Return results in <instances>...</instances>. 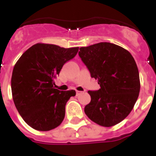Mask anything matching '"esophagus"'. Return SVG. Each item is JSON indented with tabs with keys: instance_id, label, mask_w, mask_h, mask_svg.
Returning <instances> with one entry per match:
<instances>
[{
	"instance_id": "1",
	"label": "esophagus",
	"mask_w": 156,
	"mask_h": 156,
	"mask_svg": "<svg viewBox=\"0 0 156 156\" xmlns=\"http://www.w3.org/2000/svg\"><path fill=\"white\" fill-rule=\"evenodd\" d=\"M82 93H83V91H80V90H76V95H79Z\"/></svg>"
}]
</instances>
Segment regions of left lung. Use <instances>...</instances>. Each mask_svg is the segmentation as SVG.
<instances>
[{
	"label": "left lung",
	"mask_w": 156,
	"mask_h": 156,
	"mask_svg": "<svg viewBox=\"0 0 156 156\" xmlns=\"http://www.w3.org/2000/svg\"><path fill=\"white\" fill-rule=\"evenodd\" d=\"M79 56L101 88L89 90L84 108L88 118L100 126L116 125L132 111L140 92L138 69L127 50L108 42L80 48Z\"/></svg>",
	"instance_id": "obj_1"
}]
</instances>
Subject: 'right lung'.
I'll return each instance as SVG.
<instances>
[{"mask_svg":"<svg viewBox=\"0 0 156 156\" xmlns=\"http://www.w3.org/2000/svg\"><path fill=\"white\" fill-rule=\"evenodd\" d=\"M78 51V47L64 48L38 43L26 51L14 66L12 98L23 120L32 128L48 131L64 119L66 102L76 91L55 89L54 80Z\"/></svg>","mask_w":156,"mask_h":156,"instance_id":"1","label":"right lung"}]
</instances>
